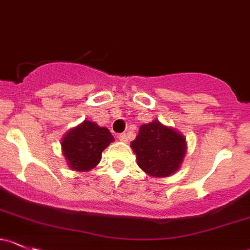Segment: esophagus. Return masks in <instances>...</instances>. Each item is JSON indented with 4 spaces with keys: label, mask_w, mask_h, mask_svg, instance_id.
Wrapping results in <instances>:
<instances>
[{
    "label": "esophagus",
    "mask_w": 250,
    "mask_h": 250,
    "mask_svg": "<svg viewBox=\"0 0 250 250\" xmlns=\"http://www.w3.org/2000/svg\"><path fill=\"white\" fill-rule=\"evenodd\" d=\"M118 140L122 141V143H127V141H128V136H127V134H125V133H121V134H118Z\"/></svg>",
    "instance_id": "esophagus-1"
}]
</instances>
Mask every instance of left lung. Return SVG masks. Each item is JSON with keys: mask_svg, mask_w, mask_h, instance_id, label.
I'll list each match as a JSON object with an SVG mask.
<instances>
[{"mask_svg": "<svg viewBox=\"0 0 250 250\" xmlns=\"http://www.w3.org/2000/svg\"><path fill=\"white\" fill-rule=\"evenodd\" d=\"M130 147L147 175L167 177L180 169L187 144L182 134L156 120L141 125Z\"/></svg>", "mask_w": 250, "mask_h": 250, "instance_id": "left-lung-1", "label": "left lung"}]
</instances>
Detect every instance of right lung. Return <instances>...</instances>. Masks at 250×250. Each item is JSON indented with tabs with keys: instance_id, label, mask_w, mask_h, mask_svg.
I'll use <instances>...</instances> for the list:
<instances>
[{
	"instance_id": "1",
	"label": "right lung",
	"mask_w": 250,
	"mask_h": 250,
	"mask_svg": "<svg viewBox=\"0 0 250 250\" xmlns=\"http://www.w3.org/2000/svg\"><path fill=\"white\" fill-rule=\"evenodd\" d=\"M114 141V136L105 127L91 121H83L72 128L62 139L63 156L75 171H90L101 162L102 152Z\"/></svg>"
}]
</instances>
